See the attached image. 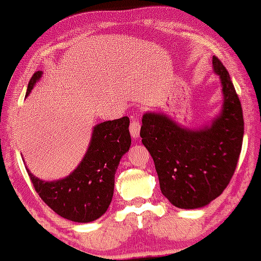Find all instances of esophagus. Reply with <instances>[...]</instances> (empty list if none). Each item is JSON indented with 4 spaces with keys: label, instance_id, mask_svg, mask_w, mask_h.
I'll list each match as a JSON object with an SVG mask.
<instances>
[{
    "label": "esophagus",
    "instance_id": "34e87169",
    "mask_svg": "<svg viewBox=\"0 0 261 261\" xmlns=\"http://www.w3.org/2000/svg\"><path fill=\"white\" fill-rule=\"evenodd\" d=\"M129 130H130L132 137H133L134 139H138V138H139V134H140V123H139V120H138L137 117L132 118L130 125H129Z\"/></svg>",
    "mask_w": 261,
    "mask_h": 261
}]
</instances>
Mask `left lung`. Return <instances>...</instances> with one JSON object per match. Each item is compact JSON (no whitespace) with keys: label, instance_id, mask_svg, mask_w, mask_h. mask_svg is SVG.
I'll return each instance as SVG.
<instances>
[{"label":"left lung","instance_id":"8db88e82","mask_svg":"<svg viewBox=\"0 0 261 261\" xmlns=\"http://www.w3.org/2000/svg\"><path fill=\"white\" fill-rule=\"evenodd\" d=\"M224 92L223 112L211 127L180 128L165 115L145 114L141 141L155 162L162 194L178 208L203 207L221 195L232 178L241 149L242 106L229 72L213 57Z\"/></svg>","mask_w":261,"mask_h":261}]
</instances>
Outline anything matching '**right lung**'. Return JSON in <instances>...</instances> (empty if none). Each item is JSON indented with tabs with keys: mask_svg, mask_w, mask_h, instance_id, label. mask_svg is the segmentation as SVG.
Instances as JSON below:
<instances>
[{
	"mask_svg": "<svg viewBox=\"0 0 261 261\" xmlns=\"http://www.w3.org/2000/svg\"><path fill=\"white\" fill-rule=\"evenodd\" d=\"M42 71L29 81L27 95ZM129 118L127 116L95 125L85 159L66 178L43 181L28 174L42 201L60 217L76 223H89L105 213L114 195L115 173L121 157L129 150Z\"/></svg>",
	"mask_w": 261,
	"mask_h": 261,
	"instance_id": "obj_1",
	"label": "right lung"
}]
</instances>
